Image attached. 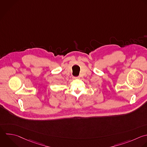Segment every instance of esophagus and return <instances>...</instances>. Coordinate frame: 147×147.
<instances>
[{"mask_svg":"<svg viewBox=\"0 0 147 147\" xmlns=\"http://www.w3.org/2000/svg\"><path fill=\"white\" fill-rule=\"evenodd\" d=\"M73 78L74 79H79V76H75V77H74Z\"/></svg>","mask_w":147,"mask_h":147,"instance_id":"1","label":"esophagus"}]
</instances>
